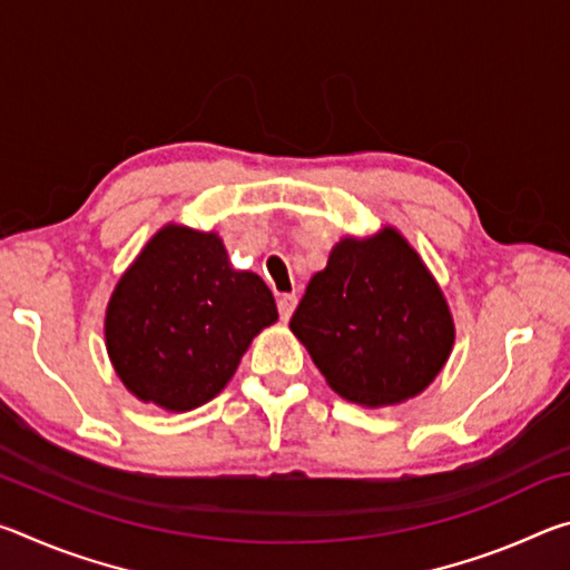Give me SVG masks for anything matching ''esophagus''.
I'll return each instance as SVG.
<instances>
[{
  "mask_svg": "<svg viewBox=\"0 0 570 570\" xmlns=\"http://www.w3.org/2000/svg\"><path fill=\"white\" fill-rule=\"evenodd\" d=\"M294 308H296V296H294V294H284V296H278V316H282L284 322L292 320Z\"/></svg>",
  "mask_w": 570,
  "mask_h": 570,
  "instance_id": "esophagus-1",
  "label": "esophagus"
}]
</instances>
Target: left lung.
Listing matches in <instances>:
<instances>
[{"mask_svg":"<svg viewBox=\"0 0 570 570\" xmlns=\"http://www.w3.org/2000/svg\"><path fill=\"white\" fill-rule=\"evenodd\" d=\"M288 326L330 387L370 407L420 394L455 340L445 296L394 228L340 240Z\"/></svg>","mask_w":570,"mask_h":570,"instance_id":"obj_1","label":"left lung"}]
</instances>
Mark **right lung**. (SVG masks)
Wrapping results in <instances>:
<instances>
[{"instance_id":"obj_1","label":"right lung","mask_w":570,"mask_h":570,"mask_svg":"<svg viewBox=\"0 0 570 570\" xmlns=\"http://www.w3.org/2000/svg\"><path fill=\"white\" fill-rule=\"evenodd\" d=\"M276 320L274 294L230 268L216 234L166 226L115 286L105 340L135 397L186 412L226 387L250 340Z\"/></svg>"}]
</instances>
